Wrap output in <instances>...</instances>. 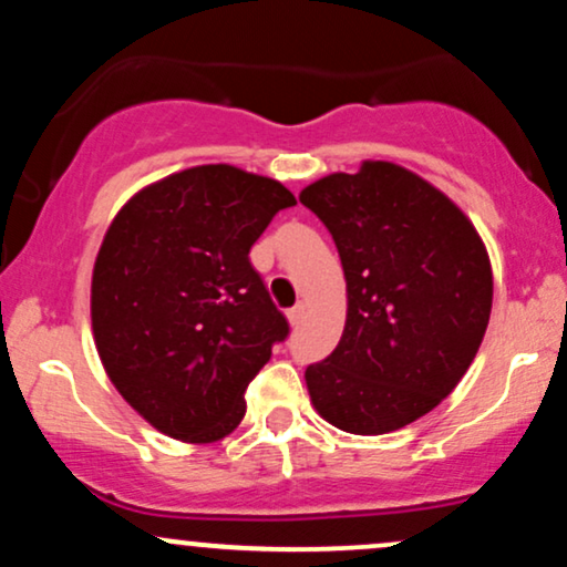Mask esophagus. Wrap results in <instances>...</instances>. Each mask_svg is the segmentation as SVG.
Wrapping results in <instances>:
<instances>
[{
  "label": "esophagus",
  "mask_w": 567,
  "mask_h": 567,
  "mask_svg": "<svg viewBox=\"0 0 567 567\" xmlns=\"http://www.w3.org/2000/svg\"><path fill=\"white\" fill-rule=\"evenodd\" d=\"M303 317H306V306H303V303H296V306H292V309L288 311V320H290L292 328H298V324L303 322Z\"/></svg>",
  "instance_id": "obj_1"
}]
</instances>
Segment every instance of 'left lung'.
Instances as JSON below:
<instances>
[{
  "label": "left lung",
  "instance_id": "left-lung-1",
  "mask_svg": "<svg viewBox=\"0 0 567 567\" xmlns=\"http://www.w3.org/2000/svg\"><path fill=\"white\" fill-rule=\"evenodd\" d=\"M333 234L347 324L306 368L317 413L351 434H386L437 408L470 370L493 306L491 258L440 188L392 162H362L301 192Z\"/></svg>",
  "mask_w": 567,
  "mask_h": 567
}]
</instances>
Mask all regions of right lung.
<instances>
[{
    "mask_svg": "<svg viewBox=\"0 0 567 567\" xmlns=\"http://www.w3.org/2000/svg\"><path fill=\"white\" fill-rule=\"evenodd\" d=\"M296 197L279 181L199 165L141 188L97 250L90 315L109 379L143 419L216 442L290 333L250 247Z\"/></svg>",
    "mask_w": 567,
    "mask_h": 567,
    "instance_id": "obj_1",
    "label": "right lung"
}]
</instances>
